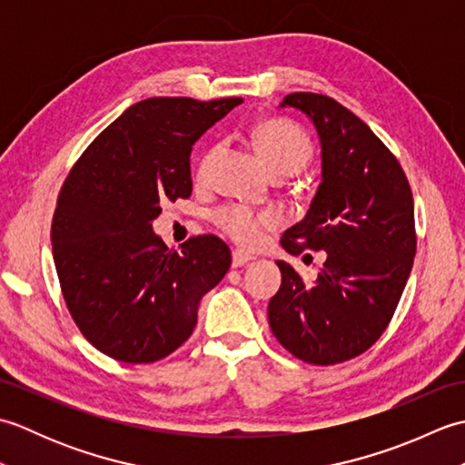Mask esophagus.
<instances>
[{"instance_id": "obj_1", "label": "esophagus", "mask_w": 465, "mask_h": 465, "mask_svg": "<svg viewBox=\"0 0 465 465\" xmlns=\"http://www.w3.org/2000/svg\"><path fill=\"white\" fill-rule=\"evenodd\" d=\"M232 262H233V268H242V265L253 262V255H250L248 252H243V250H233L232 252Z\"/></svg>"}]
</instances>
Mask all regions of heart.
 I'll return each instance as SVG.
<instances>
[{
    "label": "heart",
    "mask_w": 465,
    "mask_h": 465,
    "mask_svg": "<svg viewBox=\"0 0 465 465\" xmlns=\"http://www.w3.org/2000/svg\"><path fill=\"white\" fill-rule=\"evenodd\" d=\"M252 140L260 160L270 173L293 175L302 172L312 160V142L302 127L285 120H268L255 127ZM220 153V145H212L197 167V180L203 182L210 165ZM215 225L240 243H255L263 230L275 225V215L270 212H255L248 205H223L213 213Z\"/></svg>",
    "instance_id": "obj_1"
}]
</instances>
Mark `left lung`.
Listing matches in <instances>:
<instances>
[{"instance_id":"1","label":"left lung","mask_w":465,"mask_h":465,"mask_svg":"<svg viewBox=\"0 0 465 465\" xmlns=\"http://www.w3.org/2000/svg\"><path fill=\"white\" fill-rule=\"evenodd\" d=\"M288 105L320 135L322 183L282 248L328 255L312 283L278 262L282 285L268 318L295 358L331 365L370 350L393 318L416 255L413 197L396 155L348 107L310 92L285 95Z\"/></svg>"}]
</instances>
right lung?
Here are the masks:
<instances>
[{"instance_id":"add662e5","label":"right lung","mask_w":465,"mask_h":465,"mask_svg":"<svg viewBox=\"0 0 465 465\" xmlns=\"http://www.w3.org/2000/svg\"><path fill=\"white\" fill-rule=\"evenodd\" d=\"M242 97H150L95 137L69 172L52 222L64 300L94 348L152 363L190 338L197 305L232 252L217 235L170 250L152 230L163 202L192 195L193 143Z\"/></svg>"}]
</instances>
